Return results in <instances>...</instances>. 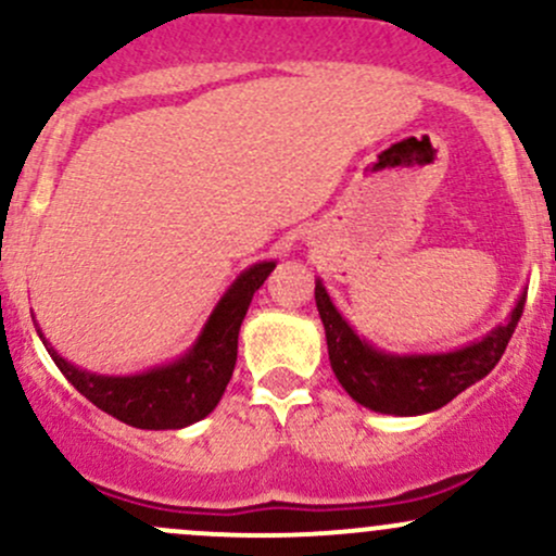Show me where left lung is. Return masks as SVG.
I'll use <instances>...</instances> for the list:
<instances>
[{"label": "left lung", "mask_w": 556, "mask_h": 556, "mask_svg": "<svg viewBox=\"0 0 556 556\" xmlns=\"http://www.w3.org/2000/svg\"><path fill=\"white\" fill-rule=\"evenodd\" d=\"M528 288H522L509 316L475 338L472 343L438 353H393L371 345L356 332L332 303L329 292L316 277V308L327 334L329 364L345 393L356 404L377 414L419 417L446 406L451 399L475 386L498 364L511 332L522 316Z\"/></svg>", "instance_id": "obj_1"}]
</instances>
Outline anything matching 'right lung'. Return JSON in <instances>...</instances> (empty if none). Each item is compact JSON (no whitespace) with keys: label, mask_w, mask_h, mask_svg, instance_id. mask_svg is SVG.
I'll return each instance as SVG.
<instances>
[{"label":"right lung","mask_w":556,"mask_h":556,"mask_svg":"<svg viewBox=\"0 0 556 556\" xmlns=\"http://www.w3.org/2000/svg\"><path fill=\"white\" fill-rule=\"evenodd\" d=\"M274 266L277 261H258L242 268L227 292L218 298L194 343L181 356L137 375H100L81 369L54 351L39 321H34L36 334L65 380L110 417L139 430H181L208 417L222 401L237 364L242 319L253 292L266 282Z\"/></svg>","instance_id":"1"}]
</instances>
